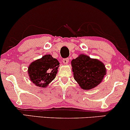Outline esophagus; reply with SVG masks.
Here are the masks:
<instances>
[{
  "instance_id": "obj_1",
  "label": "esophagus",
  "mask_w": 130,
  "mask_h": 130,
  "mask_svg": "<svg viewBox=\"0 0 130 130\" xmlns=\"http://www.w3.org/2000/svg\"><path fill=\"white\" fill-rule=\"evenodd\" d=\"M69 62V58H65L63 59V63L65 64H67Z\"/></svg>"
}]
</instances>
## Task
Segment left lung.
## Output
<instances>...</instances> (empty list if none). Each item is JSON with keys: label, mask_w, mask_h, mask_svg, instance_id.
I'll return each instance as SVG.
<instances>
[{"label": "left lung", "mask_w": 130, "mask_h": 130, "mask_svg": "<svg viewBox=\"0 0 130 130\" xmlns=\"http://www.w3.org/2000/svg\"><path fill=\"white\" fill-rule=\"evenodd\" d=\"M74 79L84 90L94 88L106 74L104 63L97 59L80 54L71 61Z\"/></svg>", "instance_id": "left-lung-1"}]
</instances>
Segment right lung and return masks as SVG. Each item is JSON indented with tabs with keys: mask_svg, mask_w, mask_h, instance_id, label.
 Segmentation results:
<instances>
[{
	"mask_svg": "<svg viewBox=\"0 0 130 130\" xmlns=\"http://www.w3.org/2000/svg\"><path fill=\"white\" fill-rule=\"evenodd\" d=\"M59 66L57 59L50 54L45 55L29 65V78L36 86L45 88L56 77Z\"/></svg>",
	"mask_w": 130,
	"mask_h": 130,
	"instance_id": "1",
	"label": "right lung"
}]
</instances>
